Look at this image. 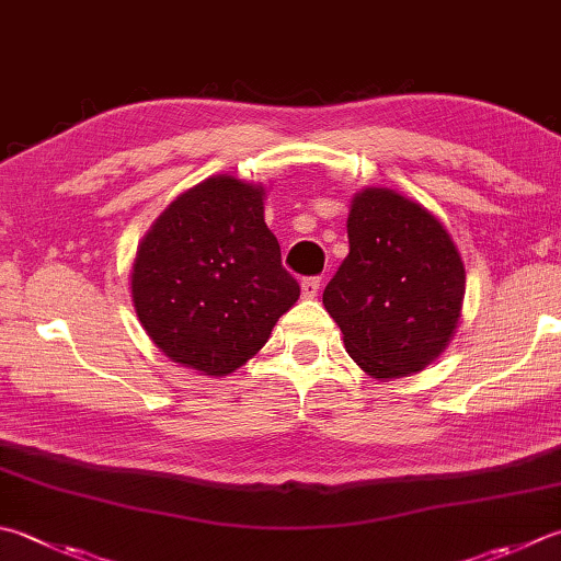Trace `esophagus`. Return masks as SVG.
I'll list each match as a JSON object with an SVG mask.
<instances>
[{"instance_id": "esophagus-1", "label": "esophagus", "mask_w": 561, "mask_h": 561, "mask_svg": "<svg viewBox=\"0 0 561 561\" xmlns=\"http://www.w3.org/2000/svg\"><path fill=\"white\" fill-rule=\"evenodd\" d=\"M317 293H320V278H305L302 280V298H317Z\"/></svg>"}]
</instances>
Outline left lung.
I'll list each match as a JSON object with an SVG mask.
<instances>
[{
    "instance_id": "obj_1",
    "label": "left lung",
    "mask_w": 561,
    "mask_h": 561,
    "mask_svg": "<svg viewBox=\"0 0 561 561\" xmlns=\"http://www.w3.org/2000/svg\"><path fill=\"white\" fill-rule=\"evenodd\" d=\"M348 256L322 302L346 354L371 378L417 374L457 332L467 271L445 225L390 187L358 190L346 219Z\"/></svg>"
}]
</instances>
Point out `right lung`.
Instances as JSON below:
<instances>
[{"label":"right lung","instance_id":"obj_1","mask_svg":"<svg viewBox=\"0 0 561 561\" xmlns=\"http://www.w3.org/2000/svg\"><path fill=\"white\" fill-rule=\"evenodd\" d=\"M266 187L213 175L168 205L139 241L131 300L171 362L229 376L300 298L263 219Z\"/></svg>","mask_w":561,"mask_h":561}]
</instances>
